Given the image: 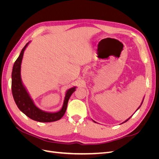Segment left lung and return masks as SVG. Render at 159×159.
Instances as JSON below:
<instances>
[{
	"label": "left lung",
	"instance_id": "obj_1",
	"mask_svg": "<svg viewBox=\"0 0 159 159\" xmlns=\"http://www.w3.org/2000/svg\"><path fill=\"white\" fill-rule=\"evenodd\" d=\"M144 98H143V101H142V102H141V105H140V106H139V107H138V109H137V110H136V111H137V110H138V109H139V108H140V107H141V105H142V103H143V100H144ZM136 111H135V112H136ZM131 117H129V119H127V120H125V121H124V122H123V123H121V124H123V123H125V122H127V121H128V120H129V119H130V118H131ZM92 120H93V119H92ZM93 122H94V123H97V122H96V121H93Z\"/></svg>",
	"mask_w": 159,
	"mask_h": 159
}]
</instances>
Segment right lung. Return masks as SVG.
Wrapping results in <instances>:
<instances>
[{
  "mask_svg": "<svg viewBox=\"0 0 159 159\" xmlns=\"http://www.w3.org/2000/svg\"><path fill=\"white\" fill-rule=\"evenodd\" d=\"M28 42L23 48L20 55L14 62L12 71V93L17 107L27 117L32 120L43 123L54 122L60 119L66 113L68 100L71 94L75 91L77 87L74 86L66 91L63 105L61 109L57 112L45 111L38 108L31 98L21 78V64L26 47L29 44Z\"/></svg>",
  "mask_w": 159,
  "mask_h": 159,
  "instance_id": "1",
  "label": "right lung"
}]
</instances>
